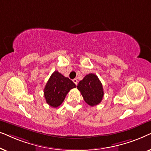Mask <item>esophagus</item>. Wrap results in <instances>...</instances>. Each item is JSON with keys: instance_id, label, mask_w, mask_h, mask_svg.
Returning <instances> with one entry per match:
<instances>
[{"instance_id": "34e87169", "label": "esophagus", "mask_w": 151, "mask_h": 151, "mask_svg": "<svg viewBox=\"0 0 151 151\" xmlns=\"http://www.w3.org/2000/svg\"><path fill=\"white\" fill-rule=\"evenodd\" d=\"M73 82H74V83H75V84H76V85H77L78 81V80L76 79V78H75V79H73Z\"/></svg>"}]
</instances>
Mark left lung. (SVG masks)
Returning a JSON list of instances; mask_svg holds the SVG:
<instances>
[{"label":"left lung","instance_id":"8db88e82","mask_svg":"<svg viewBox=\"0 0 151 151\" xmlns=\"http://www.w3.org/2000/svg\"><path fill=\"white\" fill-rule=\"evenodd\" d=\"M77 88L81 93L84 100L91 106L100 104L104 96L102 84L98 76L93 73L86 75L79 82Z\"/></svg>","mask_w":151,"mask_h":151}]
</instances>
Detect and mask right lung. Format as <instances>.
<instances>
[{
	"label": "right lung",
	"mask_w": 151,
	"mask_h": 151,
	"mask_svg": "<svg viewBox=\"0 0 151 151\" xmlns=\"http://www.w3.org/2000/svg\"><path fill=\"white\" fill-rule=\"evenodd\" d=\"M76 87L73 81L55 71L51 74L44 88V96L49 106L56 108L63 102L66 96Z\"/></svg>",
	"instance_id": "right-lung-1"
}]
</instances>
